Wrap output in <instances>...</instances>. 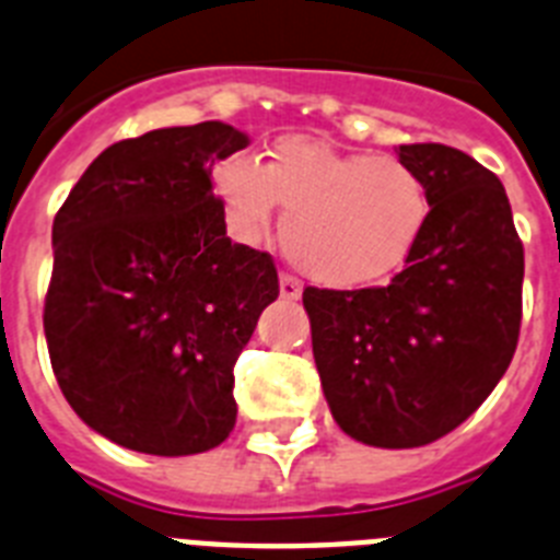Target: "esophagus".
<instances>
[{
    "instance_id": "1",
    "label": "esophagus",
    "mask_w": 560,
    "mask_h": 560,
    "mask_svg": "<svg viewBox=\"0 0 560 560\" xmlns=\"http://www.w3.org/2000/svg\"><path fill=\"white\" fill-rule=\"evenodd\" d=\"M279 293L284 301H299L301 299V284L293 279V276L281 273L279 276Z\"/></svg>"
}]
</instances>
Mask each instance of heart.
Masks as SVG:
<instances>
[{
    "label": "heart",
    "instance_id": "obj_1",
    "mask_svg": "<svg viewBox=\"0 0 560 560\" xmlns=\"http://www.w3.org/2000/svg\"><path fill=\"white\" fill-rule=\"evenodd\" d=\"M233 236L265 240L284 208L281 247L307 279L361 290L397 273L431 220V191L415 165L392 154L340 152L307 135H284L256 165L233 154L213 168Z\"/></svg>",
    "mask_w": 560,
    "mask_h": 560
}]
</instances>
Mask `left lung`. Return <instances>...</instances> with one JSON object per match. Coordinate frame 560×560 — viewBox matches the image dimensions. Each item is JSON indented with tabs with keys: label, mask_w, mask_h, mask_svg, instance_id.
Here are the masks:
<instances>
[{
	"label": "left lung",
	"mask_w": 560,
	"mask_h": 560,
	"mask_svg": "<svg viewBox=\"0 0 560 560\" xmlns=\"http://www.w3.org/2000/svg\"><path fill=\"white\" fill-rule=\"evenodd\" d=\"M425 177L431 220L386 287L304 290L324 397L343 434L420 448L502 381L522 327L524 247L493 172L442 143L397 149Z\"/></svg>",
	"instance_id": "8db88e82"
}]
</instances>
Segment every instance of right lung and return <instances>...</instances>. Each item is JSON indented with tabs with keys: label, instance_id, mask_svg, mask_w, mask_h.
Returning a JSON list of instances; mask_svg holds the SVG:
<instances>
[{
	"label": "right lung",
	"instance_id": "right-lung-1",
	"mask_svg": "<svg viewBox=\"0 0 560 560\" xmlns=\"http://www.w3.org/2000/svg\"><path fill=\"white\" fill-rule=\"evenodd\" d=\"M247 143L220 120L120 140L56 213L52 372L72 411L129 451L202 454L233 431V366L279 295L270 253L233 245L213 197V163Z\"/></svg>",
	"mask_w": 560,
	"mask_h": 560
}]
</instances>
